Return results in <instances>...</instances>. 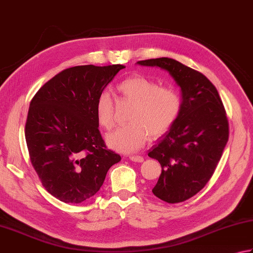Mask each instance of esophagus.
Segmentation results:
<instances>
[{"instance_id": "esophagus-1", "label": "esophagus", "mask_w": 253, "mask_h": 253, "mask_svg": "<svg viewBox=\"0 0 253 253\" xmlns=\"http://www.w3.org/2000/svg\"><path fill=\"white\" fill-rule=\"evenodd\" d=\"M129 159L131 162H135V163H142L144 162V157L142 156H130Z\"/></svg>"}]
</instances>
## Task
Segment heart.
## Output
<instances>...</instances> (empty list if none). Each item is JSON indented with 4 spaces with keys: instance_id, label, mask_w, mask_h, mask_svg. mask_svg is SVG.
Masks as SVG:
<instances>
[{
    "instance_id": "obj_1",
    "label": "heart",
    "mask_w": 253,
    "mask_h": 253,
    "mask_svg": "<svg viewBox=\"0 0 253 253\" xmlns=\"http://www.w3.org/2000/svg\"><path fill=\"white\" fill-rule=\"evenodd\" d=\"M117 89L123 98L132 104L127 126L107 136V145L121 153H134L149 139L159 138L173 126L181 112L182 103L177 91L158 87L153 80L132 75L121 82ZM96 118L105 129L115 125V107L111 95L100 93L96 100Z\"/></svg>"
}]
</instances>
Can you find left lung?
Wrapping results in <instances>:
<instances>
[{"instance_id":"left-lung-1","label":"left lung","mask_w":253,"mask_h":253,"mask_svg":"<svg viewBox=\"0 0 253 253\" xmlns=\"http://www.w3.org/2000/svg\"><path fill=\"white\" fill-rule=\"evenodd\" d=\"M137 64L162 68L180 87V115L148 156L162 166L153 194L168 204L182 203L203 189L221 158L229 138L226 111L212 83L176 59L151 58Z\"/></svg>"}]
</instances>
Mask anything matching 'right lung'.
<instances>
[{
    "label": "right lung",
    "mask_w": 253,
    "mask_h": 253,
    "mask_svg": "<svg viewBox=\"0 0 253 253\" xmlns=\"http://www.w3.org/2000/svg\"><path fill=\"white\" fill-rule=\"evenodd\" d=\"M121 64L82 65L62 71L31 100L25 139L31 163L50 195L82 204L103 186L121 156L106 149L96 118V100Z\"/></svg>",
    "instance_id": "1"
}]
</instances>
